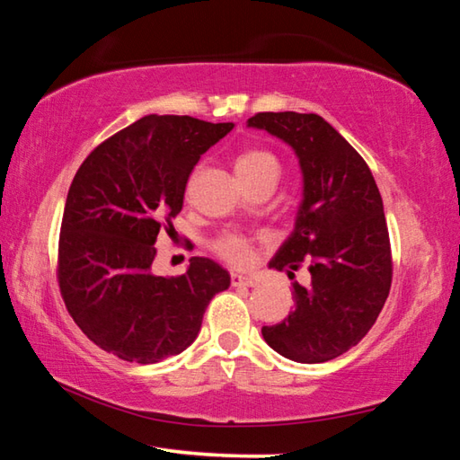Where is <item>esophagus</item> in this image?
<instances>
[{"instance_id":"obj_1","label":"esophagus","mask_w":460,"mask_h":460,"mask_svg":"<svg viewBox=\"0 0 460 460\" xmlns=\"http://www.w3.org/2000/svg\"><path fill=\"white\" fill-rule=\"evenodd\" d=\"M231 284L233 286H247V288L258 286V282H255L253 278H247V276H241V274H231Z\"/></svg>"}]
</instances>
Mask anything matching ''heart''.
<instances>
[{"label":"heart","mask_w":460,"mask_h":460,"mask_svg":"<svg viewBox=\"0 0 460 460\" xmlns=\"http://www.w3.org/2000/svg\"><path fill=\"white\" fill-rule=\"evenodd\" d=\"M237 174L241 181H249V178L268 174V172H279L278 158L271 152L263 150V147H245L243 152L237 155L235 162ZM213 249L219 258L233 263V266H247L253 258V241L241 235V233H225L219 239H215Z\"/></svg>","instance_id":"heart-1"}]
</instances>
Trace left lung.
<instances>
[{"mask_svg": "<svg viewBox=\"0 0 460 460\" xmlns=\"http://www.w3.org/2000/svg\"><path fill=\"white\" fill-rule=\"evenodd\" d=\"M247 126L290 144L305 174L296 227L270 268L294 276L308 263L310 286L292 284L294 313L261 334L286 359L331 361L369 332L392 288V245L376 178L321 115L263 111Z\"/></svg>", "mask_w": 460, "mask_h": 460, "instance_id": "left-lung-1", "label": "left lung"}]
</instances>
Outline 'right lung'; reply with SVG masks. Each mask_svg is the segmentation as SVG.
<instances>
[{
    "mask_svg": "<svg viewBox=\"0 0 460 460\" xmlns=\"http://www.w3.org/2000/svg\"><path fill=\"white\" fill-rule=\"evenodd\" d=\"M233 129L189 115H146L93 150L68 189L57 278L68 314L103 351L158 363L197 339L229 274L190 258L181 276L152 274L155 239L182 211L200 154Z\"/></svg>",
    "mask_w": 460,
    "mask_h": 460,
    "instance_id": "right-lung-1",
    "label": "right lung"
}]
</instances>
